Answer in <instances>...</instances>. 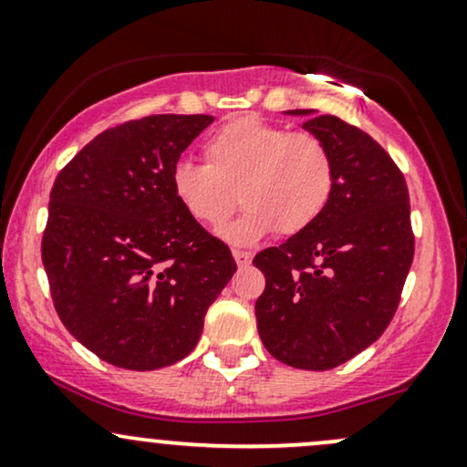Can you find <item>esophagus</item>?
<instances>
[{"instance_id": "34e87169", "label": "esophagus", "mask_w": 467, "mask_h": 467, "mask_svg": "<svg viewBox=\"0 0 467 467\" xmlns=\"http://www.w3.org/2000/svg\"><path fill=\"white\" fill-rule=\"evenodd\" d=\"M233 256H234V261H237L239 267H248L252 263V254L245 250H233Z\"/></svg>"}]
</instances>
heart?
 Segmentation results:
<instances>
[{"instance_id":"heart-1","label":"heart","mask_w":467,"mask_h":467,"mask_svg":"<svg viewBox=\"0 0 467 467\" xmlns=\"http://www.w3.org/2000/svg\"><path fill=\"white\" fill-rule=\"evenodd\" d=\"M204 162L178 161L176 200L195 222L215 228L239 200L245 209L219 230L228 244L252 245L274 230L296 234L322 215L335 187V161L317 134L245 115L204 143Z\"/></svg>"}]
</instances>
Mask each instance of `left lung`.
<instances>
[{"mask_svg":"<svg viewBox=\"0 0 467 467\" xmlns=\"http://www.w3.org/2000/svg\"><path fill=\"white\" fill-rule=\"evenodd\" d=\"M302 115L328 145L335 187L311 226L254 256L263 346L297 369H333L372 346L394 317L413 261L409 189L391 156L335 115Z\"/></svg>","mask_w":467,"mask_h":467,"instance_id":"1","label":"left lung"}]
</instances>
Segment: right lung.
Instances as JSON below:
<instances>
[{
    "mask_svg": "<svg viewBox=\"0 0 467 467\" xmlns=\"http://www.w3.org/2000/svg\"><path fill=\"white\" fill-rule=\"evenodd\" d=\"M211 115L104 130L60 170L41 256L65 328L123 369L167 368L198 344L237 263L180 206L171 170Z\"/></svg>",
    "mask_w": 467,
    "mask_h": 467,
    "instance_id": "1",
    "label": "right lung"
}]
</instances>
